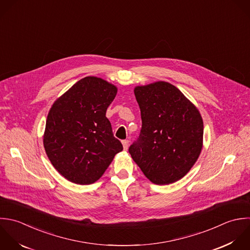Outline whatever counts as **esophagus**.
Wrapping results in <instances>:
<instances>
[{"instance_id":"esophagus-1","label":"esophagus","mask_w":250,"mask_h":250,"mask_svg":"<svg viewBox=\"0 0 250 250\" xmlns=\"http://www.w3.org/2000/svg\"><path fill=\"white\" fill-rule=\"evenodd\" d=\"M122 143H123V146H124V150H127V148H128V144H129V141H128L127 139H125V140H123V141H122Z\"/></svg>"}]
</instances>
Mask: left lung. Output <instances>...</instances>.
<instances>
[{
    "label": "left lung",
    "instance_id": "1",
    "mask_svg": "<svg viewBox=\"0 0 250 250\" xmlns=\"http://www.w3.org/2000/svg\"><path fill=\"white\" fill-rule=\"evenodd\" d=\"M134 94L142 127L128 152L151 182L174 183L189 172L202 152V116L176 86L167 82L136 86Z\"/></svg>",
    "mask_w": 250,
    "mask_h": 250
}]
</instances>
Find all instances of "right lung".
I'll list each match as a JSON object with an SVG mask.
<instances>
[{"instance_id":"1","label":"right lung","mask_w":250,"mask_h":250,"mask_svg":"<svg viewBox=\"0 0 250 250\" xmlns=\"http://www.w3.org/2000/svg\"><path fill=\"white\" fill-rule=\"evenodd\" d=\"M117 90L100 78L85 77L51 106L43 147L54 168L67 180L80 185L94 183L123 151L106 118Z\"/></svg>"}]
</instances>
